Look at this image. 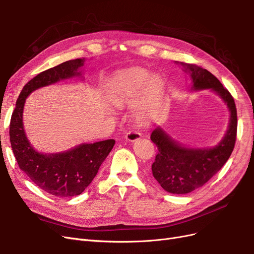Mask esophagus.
<instances>
[{"label": "esophagus", "mask_w": 254, "mask_h": 254, "mask_svg": "<svg viewBox=\"0 0 254 254\" xmlns=\"http://www.w3.org/2000/svg\"><path fill=\"white\" fill-rule=\"evenodd\" d=\"M141 136H142L141 132L137 130H130L125 134V138L129 142H134V141H136V139L141 138Z\"/></svg>", "instance_id": "obj_1"}]
</instances>
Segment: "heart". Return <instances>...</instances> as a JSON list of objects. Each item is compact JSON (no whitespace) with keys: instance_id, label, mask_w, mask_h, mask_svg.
I'll use <instances>...</instances> for the list:
<instances>
[{"instance_id":"1","label":"heart","mask_w":254,"mask_h":254,"mask_svg":"<svg viewBox=\"0 0 254 254\" xmlns=\"http://www.w3.org/2000/svg\"><path fill=\"white\" fill-rule=\"evenodd\" d=\"M164 89L165 83L160 75H150L146 69L133 67L112 77L109 99L115 105L122 106L132 103L141 94L135 107V117L142 121L157 107Z\"/></svg>"}]
</instances>
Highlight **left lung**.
Instances as JSON below:
<instances>
[{"label":"left lung","instance_id":"obj_1","mask_svg":"<svg viewBox=\"0 0 254 254\" xmlns=\"http://www.w3.org/2000/svg\"><path fill=\"white\" fill-rule=\"evenodd\" d=\"M191 77L194 90L211 89L227 104L230 123L224 138L213 148L190 149L181 146L161 128L150 135L157 147V154L151 165L152 174L164 190L174 194H185L204 186L228 161L235 145L238 130L237 107L230 92L217 78L195 64L180 63Z\"/></svg>","mask_w":254,"mask_h":254}]
</instances>
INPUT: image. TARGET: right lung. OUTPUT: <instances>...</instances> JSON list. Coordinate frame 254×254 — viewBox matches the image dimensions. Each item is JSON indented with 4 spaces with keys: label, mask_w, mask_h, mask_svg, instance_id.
<instances>
[{
    "label": "right lung",
    "mask_w": 254,
    "mask_h": 254,
    "mask_svg": "<svg viewBox=\"0 0 254 254\" xmlns=\"http://www.w3.org/2000/svg\"><path fill=\"white\" fill-rule=\"evenodd\" d=\"M85 59L70 60L39 73L26 84L16 100L12 112L9 136L17 165L42 190L57 197L81 194L88 187L116 144L106 139L93 144H81L66 152L43 154L33 149L23 126V109L28 95L41 87L81 75L78 68Z\"/></svg>",
    "instance_id": "right-lung-1"
}]
</instances>
